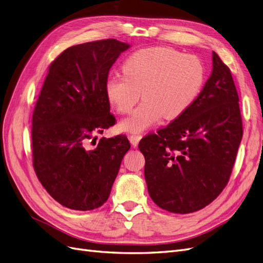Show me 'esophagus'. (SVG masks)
<instances>
[{
    "label": "esophagus",
    "instance_id": "34e87169",
    "mask_svg": "<svg viewBox=\"0 0 263 263\" xmlns=\"http://www.w3.org/2000/svg\"><path fill=\"white\" fill-rule=\"evenodd\" d=\"M141 137H142V135L141 134H132V135H129V140H130V142H132V145L134 146V147H136L137 145H138V142H139V140L141 139Z\"/></svg>",
    "mask_w": 263,
    "mask_h": 263
}]
</instances>
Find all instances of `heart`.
<instances>
[{"mask_svg":"<svg viewBox=\"0 0 263 263\" xmlns=\"http://www.w3.org/2000/svg\"><path fill=\"white\" fill-rule=\"evenodd\" d=\"M124 74L106 80L109 102L118 113L127 114L136 105L142 92L144 102L119 124L124 132L139 133L159 121L176 119L193 104L205 81L200 58L171 48L153 47L129 55Z\"/></svg>","mask_w":263,"mask_h":263,"instance_id":"1","label":"heart"}]
</instances>
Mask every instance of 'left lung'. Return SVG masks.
<instances>
[{"label": "left lung", "instance_id": "left-lung-1", "mask_svg": "<svg viewBox=\"0 0 263 263\" xmlns=\"http://www.w3.org/2000/svg\"><path fill=\"white\" fill-rule=\"evenodd\" d=\"M242 138L239 98L232 72L213 52V71L184 113L139 142L153 201L187 214L212 203L225 189Z\"/></svg>", "mask_w": 263, "mask_h": 263}]
</instances>
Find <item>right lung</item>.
I'll use <instances>...</instances> for the list:
<instances>
[{"label":"right lung","mask_w":263,"mask_h":263,"mask_svg":"<svg viewBox=\"0 0 263 263\" xmlns=\"http://www.w3.org/2000/svg\"><path fill=\"white\" fill-rule=\"evenodd\" d=\"M129 47L113 38L69 47L50 63L36 102L34 170L51 197L70 210L91 211L107 201L130 148L125 135L90 146L95 134L115 124L105 85L109 69Z\"/></svg>","instance_id":"right-lung-1"}]
</instances>
